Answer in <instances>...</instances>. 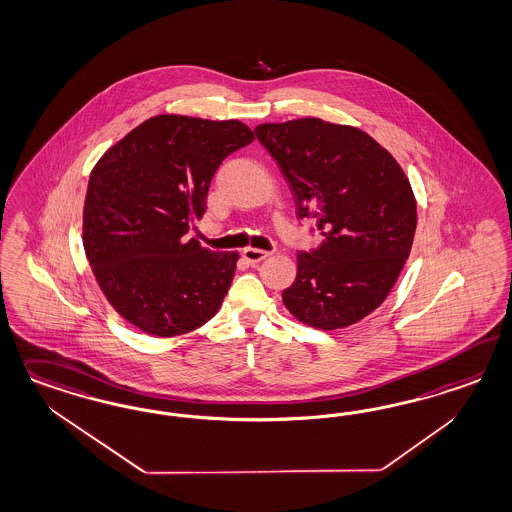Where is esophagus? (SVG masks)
<instances>
[{
	"instance_id": "1",
	"label": "esophagus",
	"mask_w": 512,
	"mask_h": 512,
	"mask_svg": "<svg viewBox=\"0 0 512 512\" xmlns=\"http://www.w3.org/2000/svg\"><path fill=\"white\" fill-rule=\"evenodd\" d=\"M269 254H271V252L260 250V248L247 247L243 250V258L247 260L248 264H260Z\"/></svg>"
}]
</instances>
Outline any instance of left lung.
I'll return each instance as SVG.
<instances>
[{
    "instance_id": "obj_1",
    "label": "left lung",
    "mask_w": 512,
    "mask_h": 512,
    "mask_svg": "<svg viewBox=\"0 0 512 512\" xmlns=\"http://www.w3.org/2000/svg\"><path fill=\"white\" fill-rule=\"evenodd\" d=\"M254 133L290 184L297 216L322 235L320 247L297 254L296 282L282 292L286 309L318 330L360 322L390 294L413 247L409 179L352 126L297 118Z\"/></svg>"
}]
</instances>
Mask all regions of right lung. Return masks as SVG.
I'll return each mask as SVG.
<instances>
[{"label": "right lung", "mask_w": 512, "mask_h": 512, "mask_svg": "<svg viewBox=\"0 0 512 512\" xmlns=\"http://www.w3.org/2000/svg\"><path fill=\"white\" fill-rule=\"evenodd\" d=\"M254 141L239 120L158 115L90 173L83 243L101 292L135 328L173 337L203 326L230 290L237 252L188 239L218 165Z\"/></svg>", "instance_id": "add662e5"}]
</instances>
